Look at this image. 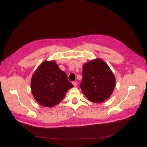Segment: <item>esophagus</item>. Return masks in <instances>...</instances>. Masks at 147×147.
Wrapping results in <instances>:
<instances>
[{
    "label": "esophagus",
    "mask_w": 147,
    "mask_h": 147,
    "mask_svg": "<svg viewBox=\"0 0 147 147\" xmlns=\"http://www.w3.org/2000/svg\"><path fill=\"white\" fill-rule=\"evenodd\" d=\"M72 84H73V85H74V87H76V86H77V83H76V82H73Z\"/></svg>",
    "instance_id": "obj_1"
}]
</instances>
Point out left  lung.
I'll return each instance as SVG.
<instances>
[{"label":"left lung","mask_w":147,"mask_h":147,"mask_svg":"<svg viewBox=\"0 0 147 147\" xmlns=\"http://www.w3.org/2000/svg\"><path fill=\"white\" fill-rule=\"evenodd\" d=\"M82 92L88 100L102 103L109 99L115 87V77L102 59L96 58L82 66Z\"/></svg>","instance_id":"obj_1"}]
</instances>
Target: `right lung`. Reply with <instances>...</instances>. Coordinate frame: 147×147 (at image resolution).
I'll return each mask as SVG.
<instances>
[{
  "label": "right lung",
  "mask_w": 147,
  "mask_h": 147,
  "mask_svg": "<svg viewBox=\"0 0 147 147\" xmlns=\"http://www.w3.org/2000/svg\"><path fill=\"white\" fill-rule=\"evenodd\" d=\"M30 86L34 99L41 106L48 108L59 103L74 87L54 60L42 63L32 75Z\"/></svg>",
  "instance_id": "right-lung-1"
}]
</instances>
